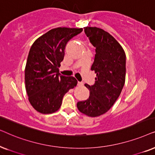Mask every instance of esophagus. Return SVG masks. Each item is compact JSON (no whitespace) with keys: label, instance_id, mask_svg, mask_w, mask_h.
Here are the masks:
<instances>
[{"label":"esophagus","instance_id":"obj_1","mask_svg":"<svg viewBox=\"0 0 155 155\" xmlns=\"http://www.w3.org/2000/svg\"><path fill=\"white\" fill-rule=\"evenodd\" d=\"M83 85H84V84L82 83V82L78 81V83H77V86H82Z\"/></svg>","mask_w":155,"mask_h":155}]
</instances>
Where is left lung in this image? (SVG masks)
I'll list each match as a JSON object with an SVG mask.
<instances>
[{
    "label": "left lung",
    "mask_w": 155,
    "mask_h": 155,
    "mask_svg": "<svg viewBox=\"0 0 155 155\" xmlns=\"http://www.w3.org/2000/svg\"><path fill=\"white\" fill-rule=\"evenodd\" d=\"M84 32L96 47L91 71L96 74L87 100L77 103L80 112L89 117L106 113L120 94L125 81L126 57L123 48L110 33L96 27H85Z\"/></svg>",
    "instance_id": "obj_1"
}]
</instances>
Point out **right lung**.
Returning a JSON list of instances; mask_svg holds the SVG:
<instances>
[{"label":"right lung","mask_w":155,"mask_h":155,"mask_svg":"<svg viewBox=\"0 0 155 155\" xmlns=\"http://www.w3.org/2000/svg\"><path fill=\"white\" fill-rule=\"evenodd\" d=\"M82 28H57L37 39L30 47L25 69V81L30 104L38 112L50 114L60 108L63 97L75 87L73 76L59 74L68 41Z\"/></svg>","instance_id":"1"}]
</instances>
